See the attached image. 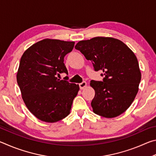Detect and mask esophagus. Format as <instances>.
Returning <instances> with one entry per match:
<instances>
[{
  "label": "esophagus",
  "mask_w": 156,
  "mask_h": 156,
  "mask_svg": "<svg viewBox=\"0 0 156 156\" xmlns=\"http://www.w3.org/2000/svg\"><path fill=\"white\" fill-rule=\"evenodd\" d=\"M86 86H87V83L85 81L82 82L81 83L79 84V87H80V89H83L84 87H86Z\"/></svg>",
  "instance_id": "obj_1"
}]
</instances>
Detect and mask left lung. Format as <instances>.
Instances as JSON below:
<instances>
[{
	"instance_id": "8db88e82",
	"label": "left lung",
	"mask_w": 156,
	"mask_h": 156,
	"mask_svg": "<svg viewBox=\"0 0 156 156\" xmlns=\"http://www.w3.org/2000/svg\"><path fill=\"white\" fill-rule=\"evenodd\" d=\"M76 49L91 60L96 72L101 70L102 81L91 80L95 96L91 101L94 112L112 118L130 107L138 91L141 80L139 64L134 53L118 39L95 37L76 44Z\"/></svg>"
}]
</instances>
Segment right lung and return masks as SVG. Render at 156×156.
Returning <instances> with one entry per match:
<instances>
[{"label": "right lung", "mask_w": 156, "mask_h": 156, "mask_svg": "<svg viewBox=\"0 0 156 156\" xmlns=\"http://www.w3.org/2000/svg\"><path fill=\"white\" fill-rule=\"evenodd\" d=\"M74 42L44 39L34 44L20 58L16 79L23 101L33 115L46 122H56L69 114L78 84L68 77L64 58L72 51Z\"/></svg>", "instance_id": "obj_1"}]
</instances>
